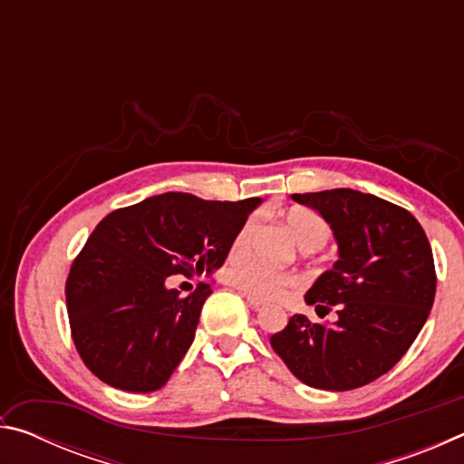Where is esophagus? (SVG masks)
<instances>
[{
	"label": "esophagus",
	"instance_id": "obj_1",
	"mask_svg": "<svg viewBox=\"0 0 464 464\" xmlns=\"http://www.w3.org/2000/svg\"><path fill=\"white\" fill-rule=\"evenodd\" d=\"M243 296H246V301H247L254 309H260V307H264V301H262V298H257V296H254V295H247V293H243Z\"/></svg>",
	"mask_w": 464,
	"mask_h": 464
}]
</instances>
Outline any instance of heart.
Segmentation results:
<instances>
[{
  "instance_id": "1",
  "label": "heart",
  "mask_w": 464,
  "mask_h": 464,
  "mask_svg": "<svg viewBox=\"0 0 464 464\" xmlns=\"http://www.w3.org/2000/svg\"><path fill=\"white\" fill-rule=\"evenodd\" d=\"M285 221L290 233L295 235L298 247L304 251H317L327 243L332 229L329 223L319 213L307 207H293L285 213ZM257 229V218L249 217L243 221V225L233 235L229 246V257L231 256H243L251 246ZM225 282L231 286L243 290V293L254 295L257 298H280L290 293L296 286V276L293 272L276 270L270 266H264L260 262L247 260V257H235L223 270Z\"/></svg>"
}]
</instances>
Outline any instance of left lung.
I'll return each mask as SVG.
<instances>
[{
    "label": "left lung",
    "mask_w": 464,
    "mask_h": 464,
    "mask_svg": "<svg viewBox=\"0 0 464 464\" xmlns=\"http://www.w3.org/2000/svg\"><path fill=\"white\" fill-rule=\"evenodd\" d=\"M332 225L340 260L304 295L337 321L293 315L270 337L298 381L350 391L389 372L426 324L436 295L430 241L410 210L350 188L293 194Z\"/></svg>",
    "instance_id": "1"
}]
</instances>
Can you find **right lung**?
<instances>
[{
  "instance_id": "1",
  "label": "right lung",
  "mask_w": 464,
  "mask_h": 464,
  "mask_svg": "<svg viewBox=\"0 0 464 464\" xmlns=\"http://www.w3.org/2000/svg\"><path fill=\"white\" fill-rule=\"evenodd\" d=\"M260 202L166 192L102 218L65 285L73 343L102 382L129 392L168 382L213 293L198 282L182 296L168 278L221 268L233 235Z\"/></svg>"
}]
</instances>
